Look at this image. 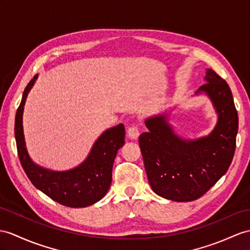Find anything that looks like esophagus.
I'll return each mask as SVG.
<instances>
[{"label": "esophagus", "mask_w": 250, "mask_h": 250, "mask_svg": "<svg viewBox=\"0 0 250 250\" xmlns=\"http://www.w3.org/2000/svg\"><path fill=\"white\" fill-rule=\"evenodd\" d=\"M127 133H128V137H129L130 139H133V140L138 139L139 136H140V131H139L138 125L133 124L132 126H130L129 128H128V130H127Z\"/></svg>", "instance_id": "1"}]
</instances>
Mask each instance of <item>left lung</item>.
<instances>
[{
	"label": "left lung",
	"mask_w": 250,
	"mask_h": 250,
	"mask_svg": "<svg viewBox=\"0 0 250 250\" xmlns=\"http://www.w3.org/2000/svg\"><path fill=\"white\" fill-rule=\"evenodd\" d=\"M205 81L196 94L208 95L218 114L209 136L181 139L167 123V114H160L145 120L148 131L139 138L151 188L174 202L202 197L226 174L234 156L239 117L232 93L226 81L212 69H207Z\"/></svg>",
	"instance_id": "left-lung-1"
}]
</instances>
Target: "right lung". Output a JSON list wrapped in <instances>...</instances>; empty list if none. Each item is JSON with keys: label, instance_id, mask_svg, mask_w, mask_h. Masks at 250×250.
<instances>
[{"label": "right lung", "instance_id": "obj_1", "mask_svg": "<svg viewBox=\"0 0 250 250\" xmlns=\"http://www.w3.org/2000/svg\"><path fill=\"white\" fill-rule=\"evenodd\" d=\"M37 77L34 76L24 90L16 113L15 137L21 166L32 184L60 205L71 208L93 205L104 197L110 188L114 158L125 143V127L119 124L103 132L87 159L75 168L55 172L37 166L27 153L22 125L26 97Z\"/></svg>", "mask_w": 250, "mask_h": 250}]
</instances>
